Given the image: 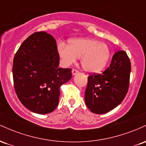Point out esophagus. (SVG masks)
I'll return each mask as SVG.
<instances>
[{
  "label": "esophagus",
  "mask_w": 146,
  "mask_h": 146,
  "mask_svg": "<svg viewBox=\"0 0 146 146\" xmlns=\"http://www.w3.org/2000/svg\"><path fill=\"white\" fill-rule=\"evenodd\" d=\"M78 73H79V71H78V70L75 69V68H73V69L72 70V74H73V75L78 74Z\"/></svg>",
  "instance_id": "obj_1"
}]
</instances>
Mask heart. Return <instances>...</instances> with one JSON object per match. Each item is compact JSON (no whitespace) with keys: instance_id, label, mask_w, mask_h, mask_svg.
<instances>
[{"instance_id":"b5f03b06","label":"heart","mask_w":146,"mask_h":146,"mask_svg":"<svg viewBox=\"0 0 146 146\" xmlns=\"http://www.w3.org/2000/svg\"><path fill=\"white\" fill-rule=\"evenodd\" d=\"M58 54L62 62L71 65L80 57L84 69L89 73H98L105 68L110 58L108 45L93 38H78L69 41L68 46L58 44Z\"/></svg>"}]
</instances>
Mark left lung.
I'll list each match as a JSON object with an SVG mask.
<instances>
[{
	"label": "left lung",
	"instance_id": "8db88e82",
	"mask_svg": "<svg viewBox=\"0 0 146 146\" xmlns=\"http://www.w3.org/2000/svg\"><path fill=\"white\" fill-rule=\"evenodd\" d=\"M131 64L126 52L118 51L102 73L88 77L85 103L92 113L104 114L119 105L128 93Z\"/></svg>",
	"mask_w": 146,
	"mask_h": 146
}]
</instances>
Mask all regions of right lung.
<instances>
[{
  "instance_id": "right-lung-1",
  "label": "right lung",
  "mask_w": 146,
  "mask_h": 146,
  "mask_svg": "<svg viewBox=\"0 0 146 146\" xmlns=\"http://www.w3.org/2000/svg\"><path fill=\"white\" fill-rule=\"evenodd\" d=\"M60 56L51 35L38 31L21 45L13 61V80L18 99L38 114L51 113L58 106L60 87L72 77L71 68H59Z\"/></svg>"
}]
</instances>
